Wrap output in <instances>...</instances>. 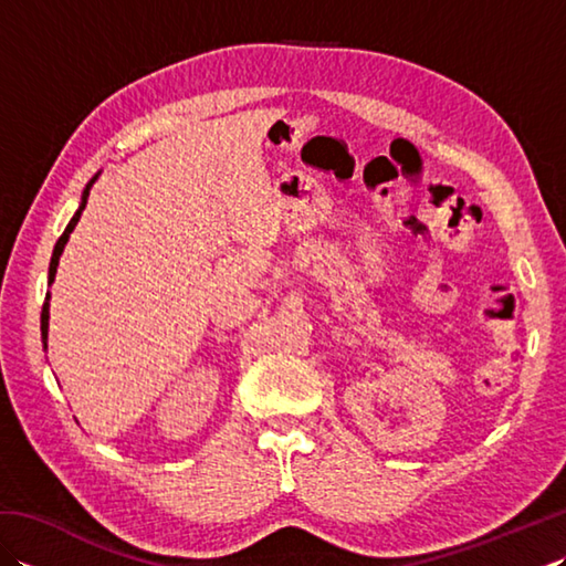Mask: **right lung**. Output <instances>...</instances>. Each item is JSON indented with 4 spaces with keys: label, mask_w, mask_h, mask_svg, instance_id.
Returning a JSON list of instances; mask_svg holds the SVG:
<instances>
[{
    "label": "right lung",
    "mask_w": 566,
    "mask_h": 566,
    "mask_svg": "<svg viewBox=\"0 0 566 566\" xmlns=\"http://www.w3.org/2000/svg\"><path fill=\"white\" fill-rule=\"evenodd\" d=\"M94 179H97V175H94V177L90 179V185L84 187V191H82V201H80V209H77V211H75V216H72V219H70V223H67V228H65V233L57 238L55 250H53V258H51V268H48V284H53V280H55V272H57L60 255H63L67 238H70V233H72V231H75V226H77V221H80V216H82L84 207H87V197H90V189H92V185H94ZM48 298H51V294H45V304H43V311H41V340H43V350L48 347V318H51V314H48V308H51V304H48Z\"/></svg>",
    "instance_id": "right-lung-1"
}]
</instances>
